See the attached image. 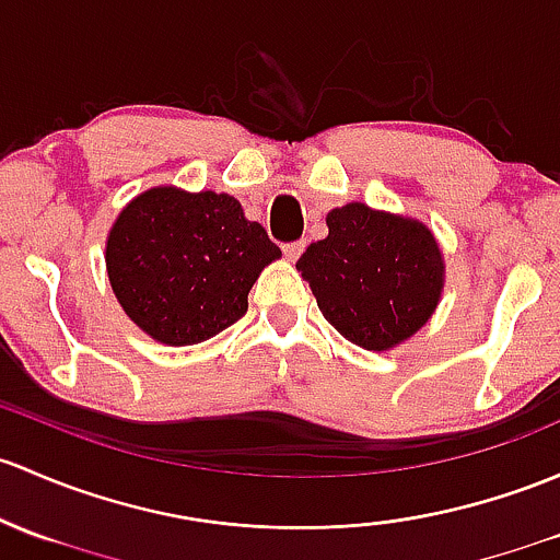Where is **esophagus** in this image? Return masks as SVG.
Returning <instances> with one entry per match:
<instances>
[{"label": "esophagus", "mask_w": 560, "mask_h": 560, "mask_svg": "<svg viewBox=\"0 0 560 560\" xmlns=\"http://www.w3.org/2000/svg\"><path fill=\"white\" fill-rule=\"evenodd\" d=\"M281 249H284V257H290V260H298L300 252L305 249V241H290V244H284Z\"/></svg>", "instance_id": "1"}]
</instances>
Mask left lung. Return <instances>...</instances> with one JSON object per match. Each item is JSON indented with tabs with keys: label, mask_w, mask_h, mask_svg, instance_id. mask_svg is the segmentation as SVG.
<instances>
[{
	"label": "left lung",
	"mask_w": 560,
	"mask_h": 560,
	"mask_svg": "<svg viewBox=\"0 0 560 560\" xmlns=\"http://www.w3.org/2000/svg\"><path fill=\"white\" fill-rule=\"evenodd\" d=\"M327 228L298 270L329 325L368 351L392 349L427 325L443 290V257L427 225L346 203L329 211Z\"/></svg>",
	"instance_id": "8db88e82"
}]
</instances>
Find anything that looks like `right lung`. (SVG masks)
<instances>
[{
  "label": "right lung",
  "mask_w": 560,
  "mask_h": 560,
  "mask_svg": "<svg viewBox=\"0 0 560 560\" xmlns=\"http://www.w3.org/2000/svg\"><path fill=\"white\" fill-rule=\"evenodd\" d=\"M281 257L225 192L155 187L120 211L107 238L109 284L131 322L168 346L214 338L249 308L260 270Z\"/></svg>",
  "instance_id": "obj_1"
}]
</instances>
